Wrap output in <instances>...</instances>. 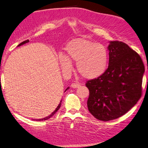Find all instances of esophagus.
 <instances>
[{
    "label": "esophagus",
    "instance_id": "34e87169",
    "mask_svg": "<svg viewBox=\"0 0 148 148\" xmlns=\"http://www.w3.org/2000/svg\"><path fill=\"white\" fill-rule=\"evenodd\" d=\"M80 85H80V83H77V82H74V83H72L71 87H73V88H77V87H79Z\"/></svg>",
    "mask_w": 148,
    "mask_h": 148
}]
</instances>
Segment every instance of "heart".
<instances>
[{
  "instance_id": "obj_1",
  "label": "heart",
  "mask_w": 148,
  "mask_h": 148,
  "mask_svg": "<svg viewBox=\"0 0 148 148\" xmlns=\"http://www.w3.org/2000/svg\"><path fill=\"white\" fill-rule=\"evenodd\" d=\"M60 65L64 71L72 68L71 62L77 63V69L87 79H95L106 71L109 53L103 45L89 40L77 38L69 41L65 53L59 56Z\"/></svg>"
}]
</instances>
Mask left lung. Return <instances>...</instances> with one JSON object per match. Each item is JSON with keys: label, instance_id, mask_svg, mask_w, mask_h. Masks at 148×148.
I'll return each mask as SVG.
<instances>
[{"label": "left lung", "instance_id": "1", "mask_svg": "<svg viewBox=\"0 0 148 148\" xmlns=\"http://www.w3.org/2000/svg\"><path fill=\"white\" fill-rule=\"evenodd\" d=\"M108 50L106 71L85 84L89 90L88 111L106 122L123 116L137 103L145 70L140 56L124 42L111 41Z\"/></svg>", "mask_w": 148, "mask_h": 148}]
</instances>
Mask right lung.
Wrapping results in <instances>:
<instances>
[{
    "label": "right lung",
    "mask_w": 148,
    "mask_h": 148,
    "mask_svg": "<svg viewBox=\"0 0 148 148\" xmlns=\"http://www.w3.org/2000/svg\"><path fill=\"white\" fill-rule=\"evenodd\" d=\"M29 42V40L28 39V40H26V41H23V42H21V43H20L19 45H18V47H19V46H21V45H24V44H25V43H26V42ZM70 87H67L66 88V90H65V91L66 90H68L69 89V88ZM61 101H62V100H61ZM61 101H60V104H59L58 105V106L57 107V108H56V110H55V111H53V112H52V114H51L50 115H49V116H47V117H45V118H44V119H38V120H36L37 121H42V120H48V119H50V118H51V117H52V116H53V114H54L55 113H56V112H57L58 111V110H59V109H60V107H61Z\"/></svg>",
    "instance_id": "add662e5"
}]
</instances>
